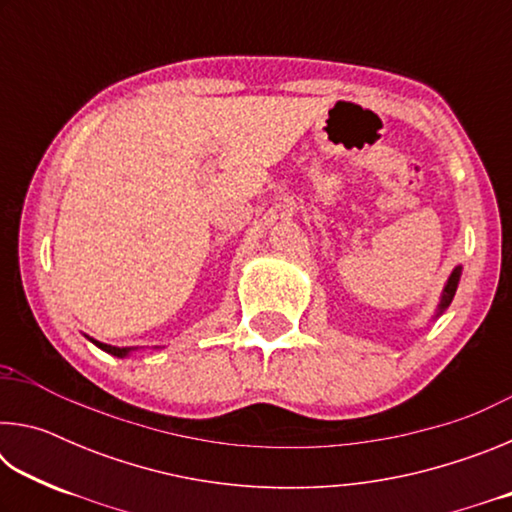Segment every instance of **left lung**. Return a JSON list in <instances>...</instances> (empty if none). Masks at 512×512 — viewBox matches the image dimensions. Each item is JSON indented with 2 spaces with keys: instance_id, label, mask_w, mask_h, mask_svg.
Returning a JSON list of instances; mask_svg holds the SVG:
<instances>
[{
  "instance_id": "1",
  "label": "left lung",
  "mask_w": 512,
  "mask_h": 512,
  "mask_svg": "<svg viewBox=\"0 0 512 512\" xmlns=\"http://www.w3.org/2000/svg\"><path fill=\"white\" fill-rule=\"evenodd\" d=\"M461 273H463V266H456L454 271H452V275H449V280H447L445 289H443V296H440V302H438L436 316H433V318L443 316V311H445L449 305H452V300H454V296H456V289H458V282H461Z\"/></svg>"
}]
</instances>
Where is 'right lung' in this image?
<instances>
[{
	"mask_svg": "<svg viewBox=\"0 0 512 512\" xmlns=\"http://www.w3.org/2000/svg\"><path fill=\"white\" fill-rule=\"evenodd\" d=\"M90 339V336H88ZM94 345H97V348H101L103 352H108V354H112V357H119V359H124V357H128V354H131L135 348H115V345H108V343H99V341H94V339H90Z\"/></svg>",
	"mask_w": 512,
	"mask_h": 512,
	"instance_id": "right-lung-1",
	"label": "right lung"
}]
</instances>
